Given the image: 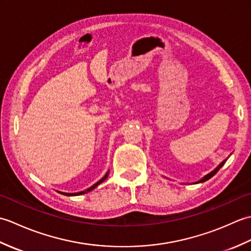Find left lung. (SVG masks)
<instances>
[{
    "instance_id": "1",
    "label": "left lung",
    "mask_w": 251,
    "mask_h": 251,
    "mask_svg": "<svg viewBox=\"0 0 251 251\" xmlns=\"http://www.w3.org/2000/svg\"><path fill=\"white\" fill-rule=\"evenodd\" d=\"M226 159H227V158H226ZM226 159H225V161H223V162H222V163H221V164L219 165V166H218V167H217V168H216V169L214 170V172H211L210 174H208V175H206L204 178H202L201 180H200V181H199V182H204V181H207L208 179H210L211 177H214V176H215V175H216V174L218 173V170H219V169H220V168H221V167L223 166V165H225V163L226 162Z\"/></svg>"
}]
</instances>
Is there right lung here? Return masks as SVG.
<instances>
[{
  "mask_svg": "<svg viewBox=\"0 0 251 251\" xmlns=\"http://www.w3.org/2000/svg\"><path fill=\"white\" fill-rule=\"evenodd\" d=\"M108 173L105 174V176L104 177L101 179V180H99L97 183H95L93 186H90V188H88L87 190H85V191H82V192H78V193H73V194H71V193H61V194H63V195H67V196H73V195H81V194H84V193H87V192H89V191H92V190H94L95 188H97V186L101 183V182H103V181L106 179V177H108Z\"/></svg>",
  "mask_w": 251,
  "mask_h": 251,
  "instance_id": "1",
  "label": "right lung"
}]
</instances>
